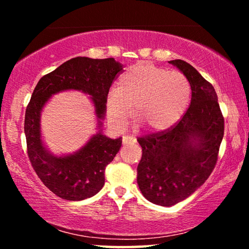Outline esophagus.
<instances>
[{
    "mask_svg": "<svg viewBox=\"0 0 249 249\" xmlns=\"http://www.w3.org/2000/svg\"><path fill=\"white\" fill-rule=\"evenodd\" d=\"M136 142L135 137L133 136H124L123 137V145H128V144H134Z\"/></svg>",
    "mask_w": 249,
    "mask_h": 249,
    "instance_id": "obj_1",
    "label": "esophagus"
}]
</instances>
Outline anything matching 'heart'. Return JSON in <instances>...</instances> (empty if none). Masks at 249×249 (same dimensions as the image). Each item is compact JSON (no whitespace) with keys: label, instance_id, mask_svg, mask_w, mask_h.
Segmentation results:
<instances>
[{"label":"heart","instance_id":"b5f03b06","mask_svg":"<svg viewBox=\"0 0 249 249\" xmlns=\"http://www.w3.org/2000/svg\"><path fill=\"white\" fill-rule=\"evenodd\" d=\"M190 98L191 87L184 74L142 62L130 67L119 88L109 91L107 119L113 127L123 130L135 107V119L151 132H161L182 117Z\"/></svg>","mask_w":249,"mask_h":249}]
</instances>
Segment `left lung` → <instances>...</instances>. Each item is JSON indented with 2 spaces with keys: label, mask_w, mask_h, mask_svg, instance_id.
<instances>
[{
  "label": "left lung",
  "mask_w": 249,
  "mask_h": 249,
  "mask_svg": "<svg viewBox=\"0 0 249 249\" xmlns=\"http://www.w3.org/2000/svg\"><path fill=\"white\" fill-rule=\"evenodd\" d=\"M169 64L190 83V107L175 127L137 140L142 149L138 187L147 200L161 206L185 200L205 182L224 136V119L212 84L187 61Z\"/></svg>",
  "instance_id": "8db88e82"
}]
</instances>
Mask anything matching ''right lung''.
Listing matches in <instances>:
<instances>
[{"mask_svg": "<svg viewBox=\"0 0 249 249\" xmlns=\"http://www.w3.org/2000/svg\"><path fill=\"white\" fill-rule=\"evenodd\" d=\"M123 67L114 58L75 57L44 75L33 92L24 125L28 157L43 183L61 199L81 201L103 188L105 167L122 146V137L113 140L104 135L103 121L109 87ZM65 90H79L89 96L95 108L97 133L73 153L54 155L43 142L41 113L52 96Z\"/></svg>", "mask_w": 249, "mask_h": 249, "instance_id": "add662e5", "label": "right lung"}]
</instances>
